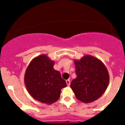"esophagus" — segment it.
<instances>
[{"label":"esophagus","instance_id":"1","mask_svg":"<svg viewBox=\"0 0 125 125\" xmlns=\"http://www.w3.org/2000/svg\"><path fill=\"white\" fill-rule=\"evenodd\" d=\"M66 84H67L68 86H70V80H69V79H68V80H66Z\"/></svg>","mask_w":125,"mask_h":125}]
</instances>
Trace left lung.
<instances>
[{
    "mask_svg": "<svg viewBox=\"0 0 125 125\" xmlns=\"http://www.w3.org/2000/svg\"><path fill=\"white\" fill-rule=\"evenodd\" d=\"M77 77L71 88L78 100L89 103L97 100L104 93L109 83L106 68L99 59L86 55L74 62Z\"/></svg>",
    "mask_w": 125,
    "mask_h": 125,
    "instance_id": "left-lung-1",
    "label": "left lung"
}]
</instances>
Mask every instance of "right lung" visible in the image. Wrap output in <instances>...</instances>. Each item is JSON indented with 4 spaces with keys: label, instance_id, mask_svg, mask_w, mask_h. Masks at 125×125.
<instances>
[{
    "label": "right lung",
    "instance_id": "right-lung-1",
    "mask_svg": "<svg viewBox=\"0 0 125 125\" xmlns=\"http://www.w3.org/2000/svg\"><path fill=\"white\" fill-rule=\"evenodd\" d=\"M54 62L46 55L37 57L26 69L25 83L30 95L43 103L51 104L60 97L61 89L66 86L59 71L53 68Z\"/></svg>",
    "mask_w": 125,
    "mask_h": 125
}]
</instances>
